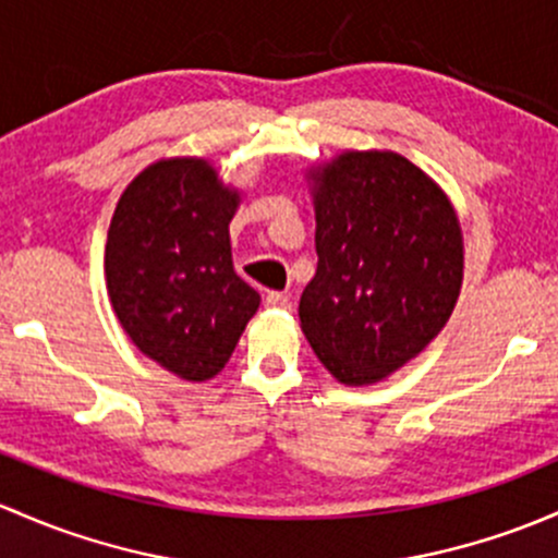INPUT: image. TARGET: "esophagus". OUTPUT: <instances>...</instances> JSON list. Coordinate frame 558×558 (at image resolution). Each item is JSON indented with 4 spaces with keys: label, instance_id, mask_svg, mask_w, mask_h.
Segmentation results:
<instances>
[{
    "label": "esophagus",
    "instance_id": "34e87169",
    "mask_svg": "<svg viewBox=\"0 0 558 558\" xmlns=\"http://www.w3.org/2000/svg\"><path fill=\"white\" fill-rule=\"evenodd\" d=\"M264 302H267V307H272V310H289L291 307V299L286 294H280V291H269V294L264 296Z\"/></svg>",
    "mask_w": 558,
    "mask_h": 558
}]
</instances>
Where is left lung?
<instances>
[{"mask_svg": "<svg viewBox=\"0 0 558 558\" xmlns=\"http://www.w3.org/2000/svg\"><path fill=\"white\" fill-rule=\"evenodd\" d=\"M318 269L299 299L310 348L342 385H372L447 326L462 230L447 192L396 151H342L310 168Z\"/></svg>", "mask_w": 558, "mask_h": 558, "instance_id": "8db88e82", "label": "left lung"}]
</instances>
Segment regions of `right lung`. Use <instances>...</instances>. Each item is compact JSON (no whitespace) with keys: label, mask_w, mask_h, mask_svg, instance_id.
<instances>
[{"label":"right lung","mask_w":558,"mask_h":558,"mask_svg":"<svg viewBox=\"0 0 558 558\" xmlns=\"http://www.w3.org/2000/svg\"><path fill=\"white\" fill-rule=\"evenodd\" d=\"M240 192L201 157H171L128 184L107 234V291L131 342L190 383L230 361L259 294L234 272Z\"/></svg>","instance_id":"add662e5"}]
</instances>
